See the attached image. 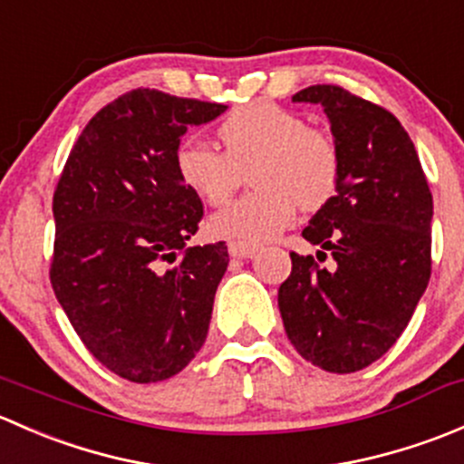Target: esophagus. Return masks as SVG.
<instances>
[{
    "label": "esophagus",
    "instance_id": "34e87169",
    "mask_svg": "<svg viewBox=\"0 0 464 464\" xmlns=\"http://www.w3.org/2000/svg\"><path fill=\"white\" fill-rule=\"evenodd\" d=\"M228 254H231L233 258H254V256L258 254V246L245 245V242H231V245H228Z\"/></svg>",
    "mask_w": 464,
    "mask_h": 464
}]
</instances>
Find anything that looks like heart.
<instances>
[{"label":"heart","mask_w":464,"mask_h":464,"mask_svg":"<svg viewBox=\"0 0 464 464\" xmlns=\"http://www.w3.org/2000/svg\"><path fill=\"white\" fill-rule=\"evenodd\" d=\"M218 139L224 153L193 137L175 150L179 181L210 206L227 202L254 166L251 184L258 190L208 219L215 236L262 245L294 222L298 204L314 210L334 195L339 148L325 130L310 128L296 111L274 102H249L219 123Z\"/></svg>","instance_id":"heart-1"}]
</instances>
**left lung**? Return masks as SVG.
<instances>
[{"instance_id":"1","label":"left lung","mask_w":464,"mask_h":464,"mask_svg":"<svg viewBox=\"0 0 464 464\" xmlns=\"http://www.w3.org/2000/svg\"><path fill=\"white\" fill-rule=\"evenodd\" d=\"M294 102L321 105L339 148L334 198L303 237L316 258L292 254L280 285L285 332L303 359L327 372H357L392 348L431 278L433 198L415 145L383 107L336 85Z\"/></svg>"}]
</instances>
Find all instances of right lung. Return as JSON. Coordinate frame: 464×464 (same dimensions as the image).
<instances>
[{
    "instance_id": "add662e5",
    "label": "right lung",
    "mask_w": 464,
    "mask_h": 464,
    "mask_svg": "<svg viewBox=\"0 0 464 464\" xmlns=\"http://www.w3.org/2000/svg\"><path fill=\"white\" fill-rule=\"evenodd\" d=\"M224 111L134 89L89 121L60 175L55 298L89 353L130 382L177 375L208 334L228 251L188 246L204 206L177 177L175 150L190 125Z\"/></svg>"
}]
</instances>
